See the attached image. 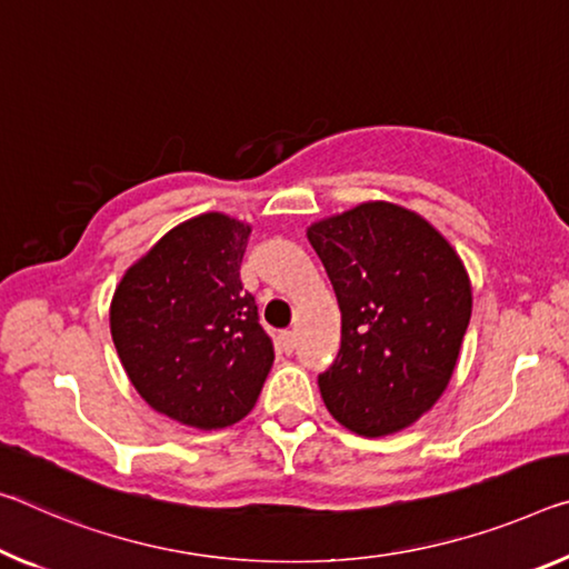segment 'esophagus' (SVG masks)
<instances>
[{
    "label": "esophagus",
    "mask_w": 569,
    "mask_h": 569,
    "mask_svg": "<svg viewBox=\"0 0 569 569\" xmlns=\"http://www.w3.org/2000/svg\"><path fill=\"white\" fill-rule=\"evenodd\" d=\"M278 345H281L286 355H291L293 347H296V333L293 331H281V333H278Z\"/></svg>",
    "instance_id": "1"
}]
</instances>
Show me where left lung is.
Here are the masks:
<instances>
[{
    "instance_id": "8db88e82",
    "label": "left lung",
    "mask_w": 569,
    "mask_h": 569,
    "mask_svg": "<svg viewBox=\"0 0 569 569\" xmlns=\"http://www.w3.org/2000/svg\"><path fill=\"white\" fill-rule=\"evenodd\" d=\"M309 242L341 309V347L319 375L327 410L365 438L412 426L453 375L471 281L450 242L418 212L365 202L313 222Z\"/></svg>"
}]
</instances>
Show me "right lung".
<instances>
[{
    "label": "right lung",
    "mask_w": 569,
    "mask_h": 569,
    "mask_svg": "<svg viewBox=\"0 0 569 569\" xmlns=\"http://www.w3.org/2000/svg\"><path fill=\"white\" fill-rule=\"evenodd\" d=\"M250 224L204 212L137 260L111 301V337L157 412L214 430L246 418L273 365L240 263Z\"/></svg>",
    "instance_id": "add662e5"
}]
</instances>
